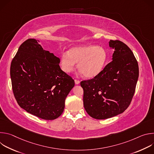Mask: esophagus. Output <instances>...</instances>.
I'll return each mask as SVG.
<instances>
[{"label": "esophagus", "instance_id": "34e87169", "mask_svg": "<svg viewBox=\"0 0 154 154\" xmlns=\"http://www.w3.org/2000/svg\"><path fill=\"white\" fill-rule=\"evenodd\" d=\"M74 81H75V83L76 85H79V84L80 83V81L78 80H76V79H75Z\"/></svg>", "mask_w": 154, "mask_h": 154}]
</instances>
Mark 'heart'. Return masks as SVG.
I'll return each instance as SVG.
<instances>
[{
    "label": "heart",
    "instance_id": "obj_1",
    "mask_svg": "<svg viewBox=\"0 0 154 154\" xmlns=\"http://www.w3.org/2000/svg\"><path fill=\"white\" fill-rule=\"evenodd\" d=\"M107 60L105 50L94 45H83L71 48L68 53L60 57V66L66 73L72 72L77 63V68L86 78H94L102 71Z\"/></svg>",
    "mask_w": 154,
    "mask_h": 154
}]
</instances>
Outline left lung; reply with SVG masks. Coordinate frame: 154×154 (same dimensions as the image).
<instances>
[{
	"instance_id": "1",
	"label": "left lung",
	"mask_w": 154,
	"mask_h": 154,
	"mask_svg": "<svg viewBox=\"0 0 154 154\" xmlns=\"http://www.w3.org/2000/svg\"><path fill=\"white\" fill-rule=\"evenodd\" d=\"M112 61L92 79L80 83L83 105L91 117L105 119L123 113L135 91L139 76L138 62L131 49L121 41L110 40Z\"/></svg>"
}]
</instances>
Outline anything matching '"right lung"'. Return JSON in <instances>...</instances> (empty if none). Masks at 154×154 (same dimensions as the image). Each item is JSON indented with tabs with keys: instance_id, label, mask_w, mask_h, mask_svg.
<instances>
[{
	"instance_id": "obj_1",
	"label": "right lung",
	"mask_w": 154,
	"mask_h": 154,
	"mask_svg": "<svg viewBox=\"0 0 154 154\" xmlns=\"http://www.w3.org/2000/svg\"><path fill=\"white\" fill-rule=\"evenodd\" d=\"M39 42L29 39L19 48L11 63L12 89L17 103L27 112L54 120L63 112L75 82L61 69L60 58L44 50Z\"/></svg>"
}]
</instances>
